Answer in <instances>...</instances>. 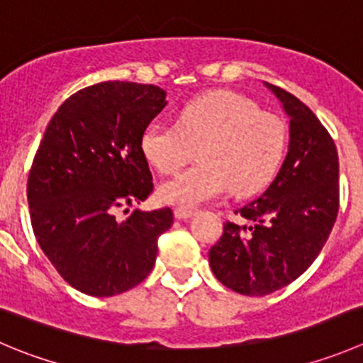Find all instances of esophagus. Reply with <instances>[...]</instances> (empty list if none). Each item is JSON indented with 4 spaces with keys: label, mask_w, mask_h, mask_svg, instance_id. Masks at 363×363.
Wrapping results in <instances>:
<instances>
[{
    "label": "esophagus",
    "mask_w": 363,
    "mask_h": 363,
    "mask_svg": "<svg viewBox=\"0 0 363 363\" xmlns=\"http://www.w3.org/2000/svg\"><path fill=\"white\" fill-rule=\"evenodd\" d=\"M174 214H175V218H177V220H188V218L195 216V211H193V209H182V207H177V209L174 211Z\"/></svg>",
    "instance_id": "obj_1"
}]
</instances>
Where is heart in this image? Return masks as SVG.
Here are the masks:
<instances>
[{
    "label": "heart",
    "instance_id": "heart-1",
    "mask_svg": "<svg viewBox=\"0 0 363 363\" xmlns=\"http://www.w3.org/2000/svg\"><path fill=\"white\" fill-rule=\"evenodd\" d=\"M287 131L282 118L260 111L235 92H211L186 103L177 124L152 122L140 147L160 174H175L193 157L199 164L157 189L161 202L191 209L218 199L228 188L248 195L273 179L284 160Z\"/></svg>",
    "mask_w": 363,
    "mask_h": 363
}]
</instances>
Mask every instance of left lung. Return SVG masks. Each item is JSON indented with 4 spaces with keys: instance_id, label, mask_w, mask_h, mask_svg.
I'll list each match as a JSON object with an SVG mask.
<instances>
[{
    "instance_id": "8db88e82",
    "label": "left lung",
    "mask_w": 363,
    "mask_h": 363,
    "mask_svg": "<svg viewBox=\"0 0 363 363\" xmlns=\"http://www.w3.org/2000/svg\"><path fill=\"white\" fill-rule=\"evenodd\" d=\"M289 117V150L266 191L235 211L209 250L214 277L246 296H266L308 269L339 213V156L314 113L293 94L264 83Z\"/></svg>"
}]
</instances>
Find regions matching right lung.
<instances>
[{
    "mask_svg": "<svg viewBox=\"0 0 363 363\" xmlns=\"http://www.w3.org/2000/svg\"><path fill=\"white\" fill-rule=\"evenodd\" d=\"M154 84L104 81L70 96L52 115L30 177L35 238L60 275L84 294L115 296L149 277L170 207L135 209L152 193L140 140L167 106Z\"/></svg>",
    "mask_w": 363,
    "mask_h": 363,
    "instance_id": "obj_1",
    "label": "right lung"
}]
</instances>
